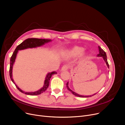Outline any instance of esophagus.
Instances as JSON below:
<instances>
[{
	"mask_svg": "<svg viewBox=\"0 0 125 125\" xmlns=\"http://www.w3.org/2000/svg\"><path fill=\"white\" fill-rule=\"evenodd\" d=\"M68 66H67V65H64V66H63L61 68V71H66V70H67L68 69Z\"/></svg>",
	"mask_w": 125,
	"mask_h": 125,
	"instance_id": "esophagus-1",
	"label": "esophagus"
}]
</instances>
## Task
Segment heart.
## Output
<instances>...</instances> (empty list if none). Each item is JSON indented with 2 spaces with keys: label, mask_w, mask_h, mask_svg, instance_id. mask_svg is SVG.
<instances>
[{
  "label": "heart",
  "mask_w": 125,
  "mask_h": 125,
  "mask_svg": "<svg viewBox=\"0 0 125 125\" xmlns=\"http://www.w3.org/2000/svg\"><path fill=\"white\" fill-rule=\"evenodd\" d=\"M83 48L75 45L67 50L64 55L69 58H74L80 55V58L82 59H84L87 57L88 54L87 52H83Z\"/></svg>",
  "instance_id": "b5f03b06"
}]
</instances>
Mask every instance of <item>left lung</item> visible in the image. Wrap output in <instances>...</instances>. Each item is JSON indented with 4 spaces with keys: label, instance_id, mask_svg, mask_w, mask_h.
Returning <instances> with one entry per match:
<instances>
[{
    "label": "left lung",
    "instance_id": "obj_1",
    "mask_svg": "<svg viewBox=\"0 0 125 125\" xmlns=\"http://www.w3.org/2000/svg\"><path fill=\"white\" fill-rule=\"evenodd\" d=\"M98 49H99V54H98L97 55V57H102L104 61H105V62L106 63V64L107 65V67L109 68V65H108V62H107V56H106V52H105L99 46H98ZM68 84H69V82H67V83H66V87L68 89V91H69L70 92H71L73 93L74 95L76 96H77V97H92V96L95 95L96 93H95L93 95H89V96H84V95H80L78 94L77 93H76L75 92H73V91H72L69 87L68 86Z\"/></svg>",
    "mask_w": 125,
    "mask_h": 125
}]
</instances>
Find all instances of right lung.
Listing matches in <instances>:
<instances>
[{"label": "right lung", "mask_w": 125, "mask_h": 125, "mask_svg": "<svg viewBox=\"0 0 125 125\" xmlns=\"http://www.w3.org/2000/svg\"><path fill=\"white\" fill-rule=\"evenodd\" d=\"M52 42L51 39H38V38H28L26 39L23 42H22L21 44L18 45L16 48L14 52H13L12 55L10 58V78L14 83L17 89L21 92L28 95H38L41 94L44 92H45L48 89L49 86L50 78L54 74H57V72L53 71L51 73H49L46 75L45 77V80L44 82V84L43 87L39 90L34 91V92H25L20 88L14 82V79L12 78V67L14 65L16 59L17 57V55L19 51L27 49H32V48H36L37 47H40L41 46L45 44V43H48L49 42Z\"/></svg>", "instance_id": "obj_1"}]
</instances>
